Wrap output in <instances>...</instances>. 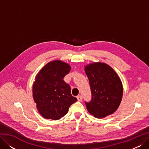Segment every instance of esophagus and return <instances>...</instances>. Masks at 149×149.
<instances>
[{"label":"esophagus","mask_w":149,"mask_h":149,"mask_svg":"<svg viewBox=\"0 0 149 149\" xmlns=\"http://www.w3.org/2000/svg\"><path fill=\"white\" fill-rule=\"evenodd\" d=\"M77 98V100H78V101H82L83 97H82L81 95H78Z\"/></svg>","instance_id":"obj_1"}]
</instances>
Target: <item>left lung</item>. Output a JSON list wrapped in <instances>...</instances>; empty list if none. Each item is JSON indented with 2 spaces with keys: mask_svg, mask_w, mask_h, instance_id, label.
Wrapping results in <instances>:
<instances>
[{
  "mask_svg": "<svg viewBox=\"0 0 149 149\" xmlns=\"http://www.w3.org/2000/svg\"><path fill=\"white\" fill-rule=\"evenodd\" d=\"M91 87L92 99L86 102L88 112L98 118L113 113L123 97L121 81L115 70L104 63L97 62L86 66Z\"/></svg>",
  "mask_w": 149,
  "mask_h": 149,
  "instance_id": "left-lung-1",
  "label": "left lung"
}]
</instances>
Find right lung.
<instances>
[{"mask_svg": "<svg viewBox=\"0 0 149 149\" xmlns=\"http://www.w3.org/2000/svg\"><path fill=\"white\" fill-rule=\"evenodd\" d=\"M70 66L60 60L47 63L38 72L33 86V95L39 113L46 119L57 120L65 116L69 107L77 101L63 78Z\"/></svg>", "mask_w": 149, "mask_h": 149, "instance_id": "right-lung-1", "label": "right lung"}]
</instances>
